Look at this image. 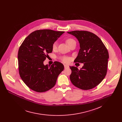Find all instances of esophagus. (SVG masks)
Wrapping results in <instances>:
<instances>
[{
    "instance_id": "obj_1",
    "label": "esophagus",
    "mask_w": 122,
    "mask_h": 122,
    "mask_svg": "<svg viewBox=\"0 0 122 122\" xmlns=\"http://www.w3.org/2000/svg\"><path fill=\"white\" fill-rule=\"evenodd\" d=\"M64 66L65 69H66V68H69V66L68 65H67V64H64Z\"/></svg>"
}]
</instances>
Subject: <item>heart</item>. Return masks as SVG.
I'll return each instance as SVG.
<instances>
[{
    "mask_svg": "<svg viewBox=\"0 0 122 122\" xmlns=\"http://www.w3.org/2000/svg\"><path fill=\"white\" fill-rule=\"evenodd\" d=\"M66 41L69 46H70V45H71L72 43H73L74 42H76L75 40L71 37L68 38L66 39ZM57 42H55L52 44V49L53 50H56L57 49ZM60 60H61L62 61H63L64 62H68L70 61V58L66 56H61V57H60Z\"/></svg>",
    "mask_w": 122,
    "mask_h": 122,
    "instance_id": "obj_1",
    "label": "heart"
}]
</instances>
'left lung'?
Wrapping results in <instances>:
<instances>
[{"instance_id": "left-lung-1", "label": "left lung", "mask_w": 122, "mask_h": 122, "mask_svg": "<svg viewBox=\"0 0 122 122\" xmlns=\"http://www.w3.org/2000/svg\"><path fill=\"white\" fill-rule=\"evenodd\" d=\"M78 39L80 49L75 62L84 63L79 70L70 67V79L74 86L82 90L92 89L100 84L107 72L108 52L101 39L95 34L85 30L68 32Z\"/></svg>"}]
</instances>
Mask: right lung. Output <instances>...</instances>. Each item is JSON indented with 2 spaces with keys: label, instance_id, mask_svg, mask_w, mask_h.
I'll return each mask as SVG.
<instances>
[{
  "label": "right lung",
  "instance_id": "add662e5",
  "mask_svg": "<svg viewBox=\"0 0 122 122\" xmlns=\"http://www.w3.org/2000/svg\"><path fill=\"white\" fill-rule=\"evenodd\" d=\"M64 31L37 30L29 35L20 45L18 53L19 72L26 86L35 92H42L53 87L63 65L54 61L51 66L44 61L52 52L53 43Z\"/></svg>",
  "mask_w": 122,
  "mask_h": 122
}]
</instances>
